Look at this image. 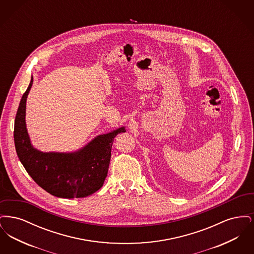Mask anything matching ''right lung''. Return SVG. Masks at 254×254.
I'll list each match as a JSON object with an SVG mask.
<instances>
[{
	"label": "right lung",
	"mask_w": 254,
	"mask_h": 254,
	"mask_svg": "<svg viewBox=\"0 0 254 254\" xmlns=\"http://www.w3.org/2000/svg\"><path fill=\"white\" fill-rule=\"evenodd\" d=\"M33 78L20 102L14 124L17 155L30 177L42 189L60 198H83L96 192L108 175L111 146L120 127L100 135L79 151L72 153L42 152L34 148L25 127V104Z\"/></svg>",
	"instance_id": "right-lung-1"
}]
</instances>
